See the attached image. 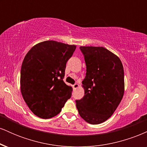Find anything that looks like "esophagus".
Segmentation results:
<instances>
[{
  "mask_svg": "<svg viewBox=\"0 0 147 147\" xmlns=\"http://www.w3.org/2000/svg\"><path fill=\"white\" fill-rule=\"evenodd\" d=\"M79 87V85L78 84H74V85H73V88L74 89L78 88Z\"/></svg>",
  "mask_w": 147,
  "mask_h": 147,
  "instance_id": "esophagus-1",
  "label": "esophagus"
}]
</instances>
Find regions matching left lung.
Listing matches in <instances>:
<instances>
[{"label":"left lung","instance_id":"left-lung-1","mask_svg":"<svg viewBox=\"0 0 147 147\" xmlns=\"http://www.w3.org/2000/svg\"><path fill=\"white\" fill-rule=\"evenodd\" d=\"M86 65L82 81L84 96L76 100L79 115L91 124H98L111 117L122 99L124 73L117 55L103 47L80 46Z\"/></svg>","mask_w":147,"mask_h":147}]
</instances>
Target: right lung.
Segmentation results:
<instances>
[{"label":"right lung","mask_w":147,"mask_h":147,"mask_svg":"<svg viewBox=\"0 0 147 147\" xmlns=\"http://www.w3.org/2000/svg\"><path fill=\"white\" fill-rule=\"evenodd\" d=\"M75 49V45L45 41L34 45L25 55L21 70V92L29 109L38 117L56 116L71 97L72 87L63 79L66 62Z\"/></svg>","instance_id":"1"}]
</instances>
